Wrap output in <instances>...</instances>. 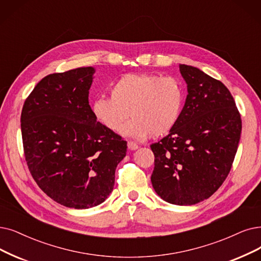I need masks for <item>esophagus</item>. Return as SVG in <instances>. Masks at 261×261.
I'll return each instance as SVG.
<instances>
[{
    "label": "esophagus",
    "instance_id": "1",
    "mask_svg": "<svg viewBox=\"0 0 261 261\" xmlns=\"http://www.w3.org/2000/svg\"><path fill=\"white\" fill-rule=\"evenodd\" d=\"M127 147H128L129 150L134 151V150H137L139 148V145L136 142H134V141H128L127 142Z\"/></svg>",
    "mask_w": 261,
    "mask_h": 261
}]
</instances>
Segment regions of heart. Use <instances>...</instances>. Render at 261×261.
I'll return each mask as SVG.
<instances>
[{"label": "heart", "mask_w": 261, "mask_h": 261, "mask_svg": "<svg viewBox=\"0 0 261 261\" xmlns=\"http://www.w3.org/2000/svg\"><path fill=\"white\" fill-rule=\"evenodd\" d=\"M110 96L92 102L94 118L110 132L118 133L130 117L123 134L134 138L164 136L178 122L183 103L181 82L171 76L126 74L110 86Z\"/></svg>", "instance_id": "1"}]
</instances>
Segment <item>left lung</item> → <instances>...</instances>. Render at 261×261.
Instances as JSON below:
<instances>
[{"label": "left lung", "mask_w": 261, "mask_h": 261, "mask_svg": "<svg viewBox=\"0 0 261 261\" xmlns=\"http://www.w3.org/2000/svg\"><path fill=\"white\" fill-rule=\"evenodd\" d=\"M179 67L189 94L174 127L150 145L154 153L151 182L165 201L191 205L207 199L226 180L242 120L224 83L199 68Z\"/></svg>", "instance_id": "obj_1"}]
</instances>
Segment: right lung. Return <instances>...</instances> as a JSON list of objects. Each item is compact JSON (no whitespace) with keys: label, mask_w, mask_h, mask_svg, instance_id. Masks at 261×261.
Listing matches in <instances>:
<instances>
[{"label":"right lung","mask_w":261,"mask_h":261,"mask_svg":"<svg viewBox=\"0 0 261 261\" xmlns=\"http://www.w3.org/2000/svg\"><path fill=\"white\" fill-rule=\"evenodd\" d=\"M93 67L41 79L21 112L23 152L33 179L51 199L89 209L107 199L127 142L96 121L89 105Z\"/></svg>","instance_id":"1"}]
</instances>
